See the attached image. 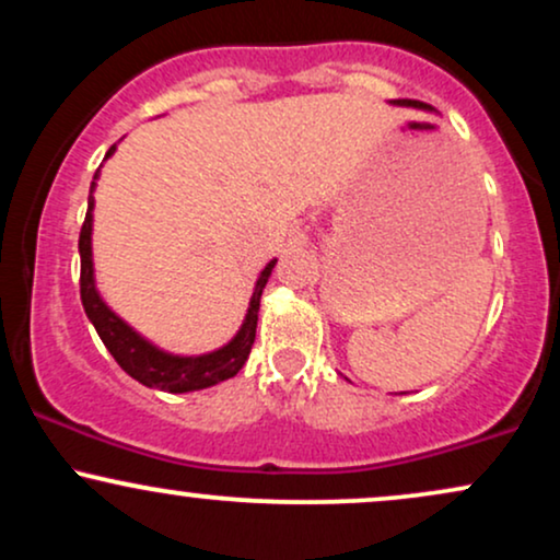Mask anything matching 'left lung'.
Returning <instances> with one entry per match:
<instances>
[{"label":"left lung","mask_w":560,"mask_h":560,"mask_svg":"<svg viewBox=\"0 0 560 560\" xmlns=\"http://www.w3.org/2000/svg\"><path fill=\"white\" fill-rule=\"evenodd\" d=\"M392 105H402V107H416V110H432L429 105H423V102H413V100H395Z\"/></svg>","instance_id":"1"}]
</instances>
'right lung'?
<instances>
[{"mask_svg":"<svg viewBox=\"0 0 560 560\" xmlns=\"http://www.w3.org/2000/svg\"><path fill=\"white\" fill-rule=\"evenodd\" d=\"M113 152H115V144L107 150L105 160L113 158ZM100 168H96L94 182L89 186L86 221H83L81 236H79L81 302H83V311H86V318L94 324L96 334H100V339L105 342L107 350H110V355L118 361L120 369H124L131 378H137L139 384H144V387H152V389L173 392V395L215 387V384L226 382V378L240 374L242 365L247 363L249 350H253L255 329H258L260 294L262 289H266L268 279H271L276 258L271 262H266V268L260 271L240 331H236L226 345L218 347L213 352H202V355H173V352L160 350V347L152 345L150 339L141 337L133 326H128L126 320L120 318L105 300H102L100 289H96L94 258H92V231H94V189H96V182H100Z\"/></svg>","mask_w":560,"mask_h":560,"instance_id":"add662e5","label":"right lung"}]
</instances>
